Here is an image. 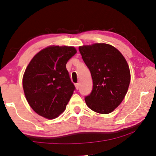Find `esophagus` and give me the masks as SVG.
I'll return each mask as SVG.
<instances>
[{
  "label": "esophagus",
  "mask_w": 156,
  "mask_h": 156,
  "mask_svg": "<svg viewBox=\"0 0 156 156\" xmlns=\"http://www.w3.org/2000/svg\"><path fill=\"white\" fill-rule=\"evenodd\" d=\"M75 86H76V90H78L79 87H80V85H79V83H76V84H75Z\"/></svg>",
  "instance_id": "34e87169"
}]
</instances>
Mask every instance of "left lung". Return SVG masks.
<instances>
[{
    "label": "left lung",
    "instance_id": "left-lung-1",
    "mask_svg": "<svg viewBox=\"0 0 156 156\" xmlns=\"http://www.w3.org/2000/svg\"><path fill=\"white\" fill-rule=\"evenodd\" d=\"M91 73L93 88L85 97L87 106L94 112L108 114L121 104L130 83L128 64L118 49L106 43L79 47Z\"/></svg>",
    "mask_w": 156,
    "mask_h": 156
}]
</instances>
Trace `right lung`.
Segmentation results:
<instances>
[{
    "mask_svg": "<svg viewBox=\"0 0 156 156\" xmlns=\"http://www.w3.org/2000/svg\"><path fill=\"white\" fill-rule=\"evenodd\" d=\"M76 52L72 46L50 45L37 53L28 64L23 89L37 114L54 119L66 109L75 90L66 64Z\"/></svg>",
    "mask_w": 156,
    "mask_h": 156,
    "instance_id": "obj_1",
    "label": "right lung"
}]
</instances>
